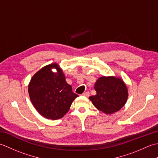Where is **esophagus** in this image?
Listing matches in <instances>:
<instances>
[{
  "label": "esophagus",
  "instance_id": "1",
  "mask_svg": "<svg viewBox=\"0 0 158 158\" xmlns=\"http://www.w3.org/2000/svg\"><path fill=\"white\" fill-rule=\"evenodd\" d=\"M82 95L84 96H86V97H88L89 96V92H85L83 93Z\"/></svg>",
  "mask_w": 158,
  "mask_h": 158
}]
</instances>
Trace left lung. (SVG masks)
Wrapping results in <instances>:
<instances>
[{
    "mask_svg": "<svg viewBox=\"0 0 158 158\" xmlns=\"http://www.w3.org/2000/svg\"><path fill=\"white\" fill-rule=\"evenodd\" d=\"M95 96L89 97L96 109L106 114L118 111L125 105L128 92L123 80L116 77H101L94 85Z\"/></svg>",
    "mask_w": 158,
    "mask_h": 158,
    "instance_id": "left-lung-1",
    "label": "left lung"
}]
</instances>
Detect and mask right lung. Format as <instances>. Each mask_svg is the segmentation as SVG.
<instances>
[{"instance_id":"add662e5","label":"right lung","mask_w":158,"mask_h":158,"mask_svg":"<svg viewBox=\"0 0 158 158\" xmlns=\"http://www.w3.org/2000/svg\"><path fill=\"white\" fill-rule=\"evenodd\" d=\"M56 68V73L51 69ZM28 93L33 106L47 119H60L69 111L78 95L66 83L62 70L56 63L47 65L36 72L28 85Z\"/></svg>"}]
</instances>
